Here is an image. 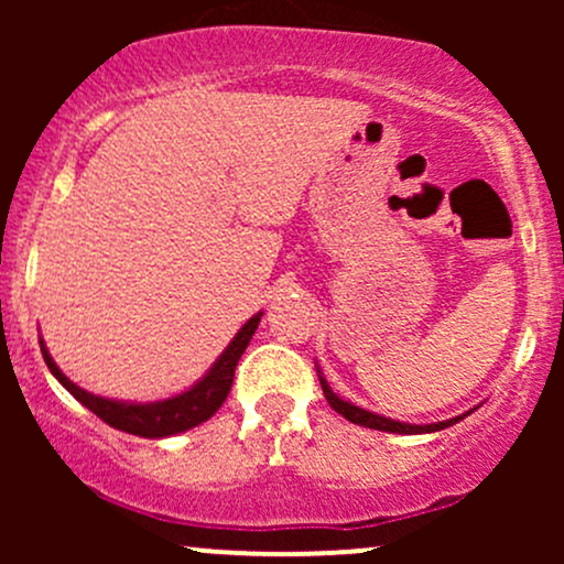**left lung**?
Wrapping results in <instances>:
<instances>
[{
  "instance_id": "1",
  "label": "left lung",
  "mask_w": 564,
  "mask_h": 564,
  "mask_svg": "<svg viewBox=\"0 0 564 564\" xmlns=\"http://www.w3.org/2000/svg\"><path fill=\"white\" fill-rule=\"evenodd\" d=\"M315 371H318L323 394H326L328 405H332L336 413H341V416H345L347 422L360 424V426H368V430L394 432V435H430V432L448 430V426H453L456 422H462L464 416H469V413H475V408H469V411L458 413V416L445 419V422H435V424H408V422H398V419H387V416H381V413L366 411V408H360V405L349 403V400H345V398H339V394H336V392L332 390V384H328L326 377H323V371H321L318 364H315Z\"/></svg>"
}]
</instances>
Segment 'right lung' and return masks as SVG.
<instances>
[{
	"instance_id": "obj_1",
	"label": "right lung",
	"mask_w": 564,
	"mask_h": 564,
	"mask_svg": "<svg viewBox=\"0 0 564 564\" xmlns=\"http://www.w3.org/2000/svg\"><path fill=\"white\" fill-rule=\"evenodd\" d=\"M260 321H262V310L251 315V318L238 328V334L232 336L230 345L223 349V355L212 364V368L204 373V377L193 381L187 390L172 394V398L153 400V403L116 400V398H102V394L87 392L84 387L74 384V381L57 368L47 345H44V339H39V347H42L44 364H47L50 371H53V377L61 381V384L66 387V390L74 394L84 408H89L95 416H100L102 422L111 424L113 430L129 432V435L161 440V437H172V435H180V432L193 430V426L204 424L206 419L215 416L219 405H223L225 398H228L232 377H236L238 360H241L243 349L249 347L251 336H254Z\"/></svg>"
}]
</instances>
